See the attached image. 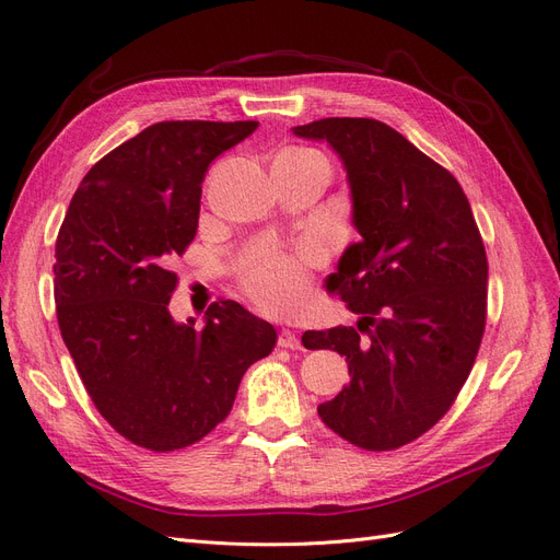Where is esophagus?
Returning a JSON list of instances; mask_svg holds the SVG:
<instances>
[{"label": "esophagus", "instance_id": "34e87169", "mask_svg": "<svg viewBox=\"0 0 560 560\" xmlns=\"http://www.w3.org/2000/svg\"><path fill=\"white\" fill-rule=\"evenodd\" d=\"M278 346L284 348V350H299L301 348V338L294 331H290V329H282L278 334Z\"/></svg>", "mask_w": 560, "mask_h": 560}]
</instances>
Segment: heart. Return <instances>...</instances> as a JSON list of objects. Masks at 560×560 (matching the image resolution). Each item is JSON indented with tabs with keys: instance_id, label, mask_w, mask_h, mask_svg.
<instances>
[{
	"instance_id": "1",
	"label": "heart",
	"mask_w": 560,
	"mask_h": 560,
	"mask_svg": "<svg viewBox=\"0 0 560 560\" xmlns=\"http://www.w3.org/2000/svg\"><path fill=\"white\" fill-rule=\"evenodd\" d=\"M282 156H319L311 149H287ZM315 261L313 252L284 254L266 249L257 254L243 273L247 296L270 315H292L301 308L308 290V270Z\"/></svg>"
}]
</instances>
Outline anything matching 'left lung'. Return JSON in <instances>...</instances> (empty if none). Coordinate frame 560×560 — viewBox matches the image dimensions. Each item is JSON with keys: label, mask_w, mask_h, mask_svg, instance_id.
Returning <instances> with one entry per match:
<instances>
[{"label": "left lung", "mask_w": 560, "mask_h": 560, "mask_svg": "<svg viewBox=\"0 0 560 560\" xmlns=\"http://www.w3.org/2000/svg\"><path fill=\"white\" fill-rule=\"evenodd\" d=\"M294 132L343 159L362 235L327 278L358 327L301 338L348 362L350 385L317 413L354 446L395 451L446 416L477 360L488 296L481 233L457 179L387 124L334 116Z\"/></svg>", "instance_id": "8db88e82"}]
</instances>
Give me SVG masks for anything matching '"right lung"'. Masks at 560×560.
Masks as SVG:
<instances>
[{
    "mask_svg": "<svg viewBox=\"0 0 560 560\" xmlns=\"http://www.w3.org/2000/svg\"><path fill=\"white\" fill-rule=\"evenodd\" d=\"M257 121H161L83 177L56 241L62 341L95 409L130 444L186 448L222 422L245 371L276 348L273 325L210 303L206 327L177 325L173 261L196 238L208 165Z\"/></svg>",
    "mask_w": 560,
    "mask_h": 560,
    "instance_id": "right-lung-1",
    "label": "right lung"
}]
</instances>
